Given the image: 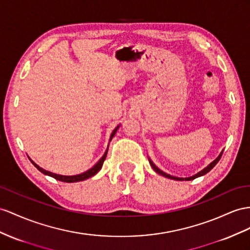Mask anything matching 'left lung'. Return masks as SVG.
<instances>
[{
  "label": "left lung",
  "instance_id": "obj_1",
  "mask_svg": "<svg viewBox=\"0 0 250 250\" xmlns=\"http://www.w3.org/2000/svg\"><path fill=\"white\" fill-rule=\"evenodd\" d=\"M222 154H223V152L219 155V157H217V158L215 159V161H213L212 163H211V164L208 166V167H206L204 170H202L201 172H198L197 174H195V175H193V176H191V177H186V178H180V177L171 176V175H169V174H167V173H165V172H163L162 170H159V169L156 167V166H155L154 164H153L151 161H150V164H151L152 168L154 169L155 172H157L158 174H161V175H163V176H165V177H168V178H171V180H175V181H184V180H185V181H192V180H194V178H196V177H198V176H202V175H205L206 173H208V172H209L211 169H212L217 163H219V161H220L221 157H222Z\"/></svg>",
  "mask_w": 250,
  "mask_h": 250
}]
</instances>
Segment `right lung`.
<instances>
[{"label": "right lung", "instance_id": "add662e5", "mask_svg": "<svg viewBox=\"0 0 250 250\" xmlns=\"http://www.w3.org/2000/svg\"><path fill=\"white\" fill-rule=\"evenodd\" d=\"M118 127H119V125H118L117 127H115V130H114V131H113V133H112L111 139H110V140H112V138L114 137L115 133H116V132H117V130H118ZM106 154H107V150L105 151V153L104 154V156H102V157L100 158V161H99L97 164H96L93 168H91L89 170H87L86 172H84V173H81V174H78V175H72V176H65V175H59V174L52 173V172H49V171H46V170H44V169L40 168L39 166L36 165L33 161H31V159H30V162L33 163V164L35 165V167H36L38 170H39L40 172H42L43 174L49 175V176H52V177L56 178V180L61 181V182H64V183H76V182H81V181L87 180L88 177H92L93 175H95L96 173H97V172L102 168V165H104V159H105V157H106Z\"/></svg>", "mask_w": 250, "mask_h": 250}]
</instances>
